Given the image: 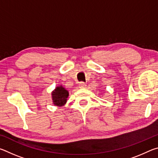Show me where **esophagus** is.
Listing matches in <instances>:
<instances>
[{
  "label": "esophagus",
  "mask_w": 158,
  "mask_h": 158,
  "mask_svg": "<svg viewBox=\"0 0 158 158\" xmlns=\"http://www.w3.org/2000/svg\"><path fill=\"white\" fill-rule=\"evenodd\" d=\"M79 86L80 89H84V88L86 86V84H85L84 82H80L79 84Z\"/></svg>",
  "instance_id": "obj_1"
}]
</instances>
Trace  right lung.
Returning <instances> with one entry per match:
<instances>
[{"mask_svg": "<svg viewBox=\"0 0 158 158\" xmlns=\"http://www.w3.org/2000/svg\"><path fill=\"white\" fill-rule=\"evenodd\" d=\"M53 104L55 106H62L67 102L69 93L62 85L58 86L53 90L52 93Z\"/></svg>", "mask_w": 158, "mask_h": 158, "instance_id": "obj_1", "label": "right lung"}]
</instances>
